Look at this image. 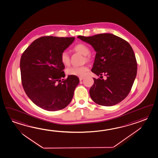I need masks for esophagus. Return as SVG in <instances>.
<instances>
[{
	"label": "esophagus",
	"instance_id": "1",
	"mask_svg": "<svg viewBox=\"0 0 158 158\" xmlns=\"http://www.w3.org/2000/svg\"><path fill=\"white\" fill-rule=\"evenodd\" d=\"M84 77H79V80L80 81H82L83 79H84Z\"/></svg>",
	"mask_w": 158,
	"mask_h": 158
}]
</instances>
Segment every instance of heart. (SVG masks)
Segmentation results:
<instances>
[{
    "instance_id": "b5f03b06",
    "label": "heart",
    "mask_w": 158,
    "mask_h": 158,
    "mask_svg": "<svg viewBox=\"0 0 158 158\" xmlns=\"http://www.w3.org/2000/svg\"><path fill=\"white\" fill-rule=\"evenodd\" d=\"M74 51L80 53L82 55L85 56V59L89 61L91 59L90 53V49L85 44L79 43L76 45L73 48ZM60 61L64 65H68L70 63V57L68 53L64 51L60 54ZM89 71V67L86 65H82L80 67L72 66L67 69L66 72L68 75L75 76L77 77H84Z\"/></svg>"
}]
</instances>
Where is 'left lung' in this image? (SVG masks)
I'll list each match as a JSON object with an SVG mask.
<instances>
[{"label": "left lung", "mask_w": 158, "mask_h": 158, "mask_svg": "<svg viewBox=\"0 0 158 158\" xmlns=\"http://www.w3.org/2000/svg\"><path fill=\"white\" fill-rule=\"evenodd\" d=\"M77 37L90 44L96 52L91 71L100 77L102 74L107 77L93 78L91 98L96 104L106 106L122 102L130 93L137 74L136 57L130 44L111 34Z\"/></svg>", "instance_id": "1"}]
</instances>
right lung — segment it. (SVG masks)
Listing matches in <instances>:
<instances>
[{"mask_svg": "<svg viewBox=\"0 0 158 158\" xmlns=\"http://www.w3.org/2000/svg\"><path fill=\"white\" fill-rule=\"evenodd\" d=\"M74 37L43 36L34 41L22 54L20 69L22 86L35 104L48 111H57L71 102L80 80L63 69L60 54Z\"/></svg>", "mask_w": 158, "mask_h": 158, "instance_id": "add662e5", "label": "right lung"}]
</instances>
